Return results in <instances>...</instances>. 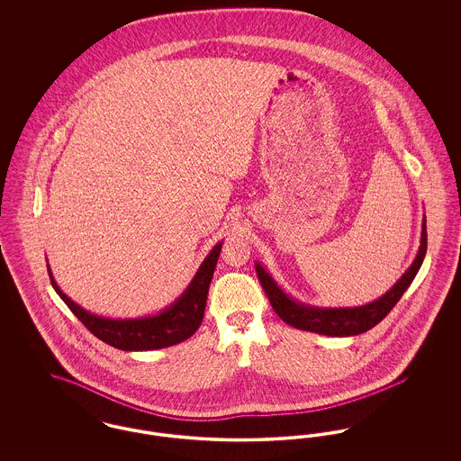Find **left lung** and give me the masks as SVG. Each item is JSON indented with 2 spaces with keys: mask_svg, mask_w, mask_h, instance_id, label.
<instances>
[{
  "mask_svg": "<svg viewBox=\"0 0 461 461\" xmlns=\"http://www.w3.org/2000/svg\"><path fill=\"white\" fill-rule=\"evenodd\" d=\"M427 252V221L423 220L421 230V245L418 250L417 259L410 266V269L402 275V278L395 284L385 295L366 306L352 307V309H318V307L303 306L286 297L282 288L273 282V278L258 264L256 271L264 292L275 309V312L294 329L314 331L331 337H349L363 331H368L378 325L397 304L406 288L417 276L418 269L423 263Z\"/></svg>",
  "mask_w": 461,
  "mask_h": 461,
  "instance_id": "1",
  "label": "left lung"
}]
</instances>
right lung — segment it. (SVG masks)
Returning a JSON list of instances; mask_svg holds the SVG:
<instances>
[{"label": "right lung", "mask_w": 461, "mask_h": 461, "mask_svg": "<svg viewBox=\"0 0 461 461\" xmlns=\"http://www.w3.org/2000/svg\"><path fill=\"white\" fill-rule=\"evenodd\" d=\"M220 252L221 243H218L200 266L194 282L186 288V292L176 301L173 306L154 318L107 320V318L95 316L67 297L55 284L50 267H48V275L55 292L62 297V301L66 303L68 309L96 339L104 340L105 344L121 351H152V349H162V348L179 344L190 339L197 331L203 318L209 285L214 275Z\"/></svg>", "instance_id": "right-lung-1"}]
</instances>
